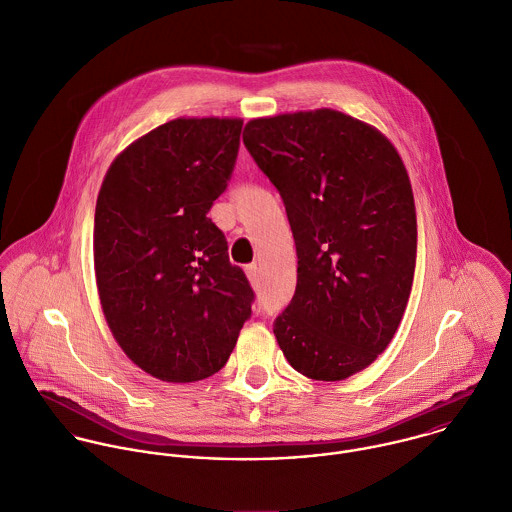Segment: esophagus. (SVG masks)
Masks as SVG:
<instances>
[{
  "instance_id": "esophagus-1",
  "label": "esophagus",
  "mask_w": 512,
  "mask_h": 512,
  "mask_svg": "<svg viewBox=\"0 0 512 512\" xmlns=\"http://www.w3.org/2000/svg\"><path fill=\"white\" fill-rule=\"evenodd\" d=\"M245 273H247V279H249L251 287H253V289L259 287V267H257L255 263H251V265L245 267Z\"/></svg>"
}]
</instances>
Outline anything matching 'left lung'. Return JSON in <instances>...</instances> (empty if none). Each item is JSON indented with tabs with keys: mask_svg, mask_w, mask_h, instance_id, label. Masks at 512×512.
Returning a JSON list of instances; mask_svg holds the SVG:
<instances>
[{
	"mask_svg": "<svg viewBox=\"0 0 512 512\" xmlns=\"http://www.w3.org/2000/svg\"><path fill=\"white\" fill-rule=\"evenodd\" d=\"M243 142L285 202L299 257L275 338L303 376L346 380L388 348L408 307L417 223L402 156L332 108L253 118Z\"/></svg>",
	"mask_w": 512,
	"mask_h": 512,
	"instance_id": "1",
	"label": "left lung"
}]
</instances>
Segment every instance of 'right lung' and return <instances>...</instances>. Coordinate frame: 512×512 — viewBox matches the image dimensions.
<instances>
[{"mask_svg": "<svg viewBox=\"0 0 512 512\" xmlns=\"http://www.w3.org/2000/svg\"><path fill=\"white\" fill-rule=\"evenodd\" d=\"M243 120L180 116L128 144L95 211V279L106 324L146 374L190 384L219 372L253 291L207 217L225 192Z\"/></svg>", "mask_w": 512, "mask_h": 512, "instance_id": "obj_1", "label": "right lung"}]
</instances>
